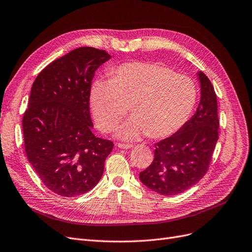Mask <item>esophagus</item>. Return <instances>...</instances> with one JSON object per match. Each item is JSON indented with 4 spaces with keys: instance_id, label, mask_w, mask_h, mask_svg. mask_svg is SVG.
I'll list each match as a JSON object with an SVG mask.
<instances>
[{
    "instance_id": "1",
    "label": "esophagus",
    "mask_w": 252,
    "mask_h": 252,
    "mask_svg": "<svg viewBox=\"0 0 252 252\" xmlns=\"http://www.w3.org/2000/svg\"><path fill=\"white\" fill-rule=\"evenodd\" d=\"M117 146L119 148H123V150H129V148L133 147L132 144H125V143H117Z\"/></svg>"
}]
</instances>
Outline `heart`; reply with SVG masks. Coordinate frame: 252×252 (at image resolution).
<instances>
[{"label":"heart","mask_w":252,"mask_h":252,"mask_svg":"<svg viewBox=\"0 0 252 252\" xmlns=\"http://www.w3.org/2000/svg\"><path fill=\"white\" fill-rule=\"evenodd\" d=\"M110 80L92 82L89 101L97 126L113 131L129 107L132 118L118 128L119 138L154 139L178 133L197 100L194 81L151 62H133L112 68Z\"/></svg>","instance_id":"obj_1"}]
</instances>
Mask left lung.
<instances>
[{"label": "left lung", "mask_w": 252, "mask_h": 252, "mask_svg": "<svg viewBox=\"0 0 252 252\" xmlns=\"http://www.w3.org/2000/svg\"><path fill=\"white\" fill-rule=\"evenodd\" d=\"M200 101L194 115L174 135L155 144L153 163L139 174L148 189L171 196L187 191L207 173L218 140L217 96L202 71Z\"/></svg>", "instance_id": "8db88e82"}]
</instances>
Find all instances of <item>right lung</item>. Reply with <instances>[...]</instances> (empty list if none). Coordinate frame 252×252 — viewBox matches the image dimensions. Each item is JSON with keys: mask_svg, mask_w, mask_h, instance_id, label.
Instances as JSON below:
<instances>
[{"mask_svg": "<svg viewBox=\"0 0 252 252\" xmlns=\"http://www.w3.org/2000/svg\"><path fill=\"white\" fill-rule=\"evenodd\" d=\"M106 52L83 46L43 68L23 117L28 160L46 188L65 197L85 194L99 182L113 142L92 133L91 81Z\"/></svg>", "mask_w": 252, "mask_h": 252, "instance_id": "add662e5", "label": "right lung"}]
</instances>
